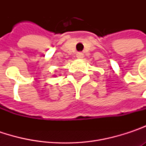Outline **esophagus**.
Here are the masks:
<instances>
[{"instance_id":"esophagus-1","label":"esophagus","mask_w":146,"mask_h":146,"mask_svg":"<svg viewBox=\"0 0 146 146\" xmlns=\"http://www.w3.org/2000/svg\"><path fill=\"white\" fill-rule=\"evenodd\" d=\"M76 56H77L78 58H83V57H84V54H83V52H78V53L76 54Z\"/></svg>"}]
</instances>
